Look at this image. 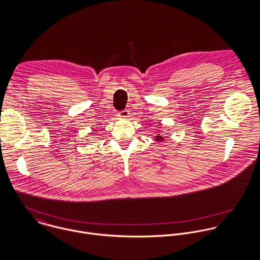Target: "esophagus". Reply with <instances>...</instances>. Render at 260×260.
I'll return each instance as SVG.
<instances>
[{
	"label": "esophagus",
	"mask_w": 260,
	"mask_h": 260,
	"mask_svg": "<svg viewBox=\"0 0 260 260\" xmlns=\"http://www.w3.org/2000/svg\"><path fill=\"white\" fill-rule=\"evenodd\" d=\"M118 116H119V117H121V118H125V117H127V116H128V110L124 109V110L120 111V112L118 113Z\"/></svg>",
	"instance_id": "esophagus-1"
}]
</instances>
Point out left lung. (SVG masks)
<instances>
[{"instance_id":"left-lung-1","label":"left lung","mask_w":260,"mask_h":260,"mask_svg":"<svg viewBox=\"0 0 260 260\" xmlns=\"http://www.w3.org/2000/svg\"><path fill=\"white\" fill-rule=\"evenodd\" d=\"M156 142H158V143H161V142H165L166 139H165L162 136H160V135H156Z\"/></svg>"}]
</instances>
